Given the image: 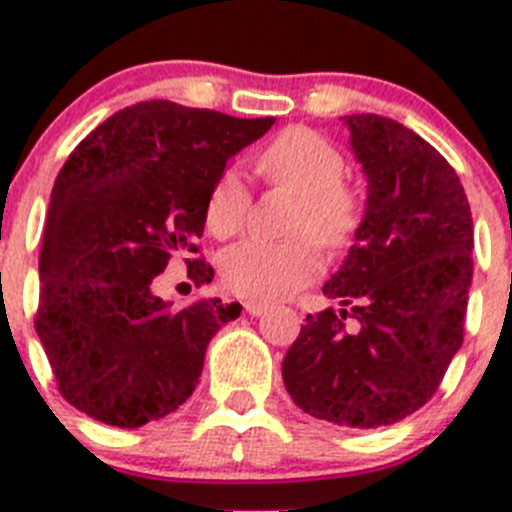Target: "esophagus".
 Returning <instances> with one entry per match:
<instances>
[{
  "instance_id": "obj_1",
  "label": "esophagus",
  "mask_w": 512,
  "mask_h": 512,
  "mask_svg": "<svg viewBox=\"0 0 512 512\" xmlns=\"http://www.w3.org/2000/svg\"><path fill=\"white\" fill-rule=\"evenodd\" d=\"M265 309H267V304H262V302H245V314H250V317H260Z\"/></svg>"
}]
</instances>
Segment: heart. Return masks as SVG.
Masks as SVG:
<instances>
[{
	"label": "heart",
	"mask_w": 512,
	"mask_h": 512,
	"mask_svg": "<svg viewBox=\"0 0 512 512\" xmlns=\"http://www.w3.org/2000/svg\"><path fill=\"white\" fill-rule=\"evenodd\" d=\"M255 168L270 185L297 193L289 240H242L225 250L220 272L227 289L247 299H280L314 282L322 272L319 246L342 252L354 242L366 200L354 180L344 178L347 160L327 136L307 126H289L257 151ZM250 190L235 168L215 178L205 203V223L215 237H232L245 227Z\"/></svg>",
	"instance_id": "heart-1"
}]
</instances>
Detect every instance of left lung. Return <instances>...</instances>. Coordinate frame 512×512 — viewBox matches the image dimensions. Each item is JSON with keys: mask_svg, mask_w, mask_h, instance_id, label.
<instances>
[{"mask_svg": "<svg viewBox=\"0 0 512 512\" xmlns=\"http://www.w3.org/2000/svg\"><path fill=\"white\" fill-rule=\"evenodd\" d=\"M369 178L366 215L282 361L304 414L349 428L391 426L421 409L463 344L473 218L448 160L404 123L344 116Z\"/></svg>", "mask_w": 512, "mask_h": 512, "instance_id": "1", "label": "left lung"}]
</instances>
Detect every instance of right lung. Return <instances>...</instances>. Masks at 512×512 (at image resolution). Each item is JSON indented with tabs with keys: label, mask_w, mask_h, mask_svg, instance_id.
<instances>
[{
	"label": "right lung",
	"mask_w": 512,
	"mask_h": 512,
	"mask_svg": "<svg viewBox=\"0 0 512 512\" xmlns=\"http://www.w3.org/2000/svg\"><path fill=\"white\" fill-rule=\"evenodd\" d=\"M275 118H235L173 101L113 113L66 158L51 190L34 327L59 394L96 421L138 428L195 391L205 349L240 304L175 309L151 292L173 255L195 287L205 203L227 158Z\"/></svg>",
	"instance_id": "add662e5"
}]
</instances>
